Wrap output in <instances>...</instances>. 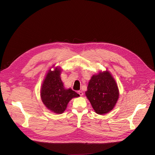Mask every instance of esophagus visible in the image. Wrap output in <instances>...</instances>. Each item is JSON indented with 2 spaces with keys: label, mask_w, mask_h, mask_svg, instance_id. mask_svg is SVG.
I'll use <instances>...</instances> for the list:
<instances>
[{
  "label": "esophagus",
  "mask_w": 155,
  "mask_h": 155,
  "mask_svg": "<svg viewBox=\"0 0 155 155\" xmlns=\"http://www.w3.org/2000/svg\"><path fill=\"white\" fill-rule=\"evenodd\" d=\"M78 93L79 94V95H80V96H82L83 95V93L82 91H78Z\"/></svg>",
  "instance_id": "34e87169"
}]
</instances>
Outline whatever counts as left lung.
Listing matches in <instances>:
<instances>
[{"instance_id": "1", "label": "left lung", "mask_w": 155, "mask_h": 155, "mask_svg": "<svg viewBox=\"0 0 155 155\" xmlns=\"http://www.w3.org/2000/svg\"><path fill=\"white\" fill-rule=\"evenodd\" d=\"M85 95L96 113L104 115L114 109L120 94L116 81L106 70L91 77Z\"/></svg>"}]
</instances>
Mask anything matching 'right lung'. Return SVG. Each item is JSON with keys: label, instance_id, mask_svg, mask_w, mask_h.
Instances as JSON below:
<instances>
[{"label": "right lung", "instance_id": "add662e5", "mask_svg": "<svg viewBox=\"0 0 155 155\" xmlns=\"http://www.w3.org/2000/svg\"><path fill=\"white\" fill-rule=\"evenodd\" d=\"M48 71L40 89V97L42 102L51 112L62 114L67 108L70 101L80 96L71 88L65 89L61 78V69L55 65Z\"/></svg>", "mask_w": 155, "mask_h": 155}]
</instances>
